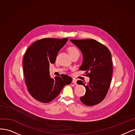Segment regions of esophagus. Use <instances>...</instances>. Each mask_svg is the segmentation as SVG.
Instances as JSON below:
<instances>
[{
    "mask_svg": "<svg viewBox=\"0 0 135 135\" xmlns=\"http://www.w3.org/2000/svg\"><path fill=\"white\" fill-rule=\"evenodd\" d=\"M72 83L75 85H77V80L75 79H73L72 80Z\"/></svg>",
    "mask_w": 135,
    "mask_h": 135,
    "instance_id": "esophagus-1",
    "label": "esophagus"
}]
</instances>
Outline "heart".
I'll use <instances>...</instances> for the list:
<instances>
[{"label":"heart","instance_id":"obj_1","mask_svg":"<svg viewBox=\"0 0 135 135\" xmlns=\"http://www.w3.org/2000/svg\"><path fill=\"white\" fill-rule=\"evenodd\" d=\"M69 53H70L71 55L73 54H75V53H80L79 50H78V49L76 48V47H73V46L69 47Z\"/></svg>","mask_w":135,"mask_h":135}]
</instances>
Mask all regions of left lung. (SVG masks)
<instances>
[{"label":"left lung","instance_id":"1","mask_svg":"<svg viewBox=\"0 0 135 135\" xmlns=\"http://www.w3.org/2000/svg\"><path fill=\"white\" fill-rule=\"evenodd\" d=\"M70 41L82 54L83 60L79 69L85 71L90 78L87 84L81 80L77 82L86 89L85 95L80 100L87 106L95 105L103 100L109 88L113 73L111 53L105 46L93 39Z\"/></svg>","mask_w":135,"mask_h":135}]
</instances>
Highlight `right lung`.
I'll return each instance as SVG.
<instances>
[{
	"label": "right lung",
	"mask_w": 135,
	"mask_h": 135,
	"mask_svg": "<svg viewBox=\"0 0 135 135\" xmlns=\"http://www.w3.org/2000/svg\"><path fill=\"white\" fill-rule=\"evenodd\" d=\"M68 41L45 38L35 42L26 52L23 59L25 82L29 93L37 101L46 103L53 100L64 86L71 83L67 75L51 77L49 64H54L59 51Z\"/></svg>",
	"instance_id": "obj_1"
}]
</instances>
